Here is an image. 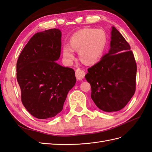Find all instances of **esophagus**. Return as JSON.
<instances>
[{
    "label": "esophagus",
    "instance_id": "obj_1",
    "mask_svg": "<svg viewBox=\"0 0 152 152\" xmlns=\"http://www.w3.org/2000/svg\"><path fill=\"white\" fill-rule=\"evenodd\" d=\"M75 75H76V77L77 80H82L83 77H85V72L83 71V69H77L76 72H75Z\"/></svg>",
    "mask_w": 152,
    "mask_h": 152
}]
</instances>
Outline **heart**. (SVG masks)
<instances>
[{
    "label": "heart",
    "mask_w": 152,
    "mask_h": 152,
    "mask_svg": "<svg viewBox=\"0 0 152 152\" xmlns=\"http://www.w3.org/2000/svg\"><path fill=\"white\" fill-rule=\"evenodd\" d=\"M108 44V36L102 29L84 28L77 31L70 38L69 45L62 47V55L67 64L75 60V50H78L80 60L87 64L102 58Z\"/></svg>",
    "instance_id": "obj_1"
}]
</instances>
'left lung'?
Instances as JSON below:
<instances>
[{"instance_id": "obj_1", "label": "left lung", "mask_w": 152, "mask_h": 152, "mask_svg": "<svg viewBox=\"0 0 152 152\" xmlns=\"http://www.w3.org/2000/svg\"><path fill=\"white\" fill-rule=\"evenodd\" d=\"M110 49L101 60L88 69L85 78L91 86V98L107 112L121 110L135 92L137 65L130 46L112 27Z\"/></svg>"}]
</instances>
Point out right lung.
I'll return each instance as SVG.
<instances>
[{"mask_svg": "<svg viewBox=\"0 0 152 152\" xmlns=\"http://www.w3.org/2000/svg\"><path fill=\"white\" fill-rule=\"evenodd\" d=\"M61 37V31L56 28L36 33L17 62L22 103L38 119L53 118L60 113L76 81L72 69L56 62L60 56Z\"/></svg>", "mask_w": 152, "mask_h": 152, "instance_id": "add662e5", "label": "right lung"}]
</instances>
